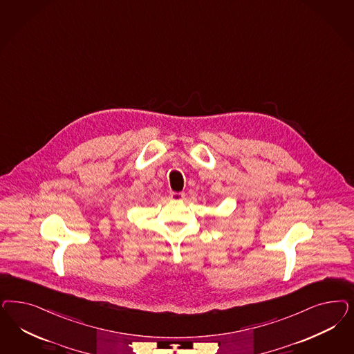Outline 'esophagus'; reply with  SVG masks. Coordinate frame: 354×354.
Here are the masks:
<instances>
[{"label":"esophagus","instance_id":"1","mask_svg":"<svg viewBox=\"0 0 354 354\" xmlns=\"http://www.w3.org/2000/svg\"><path fill=\"white\" fill-rule=\"evenodd\" d=\"M169 198L171 201H183L185 198V193H176V192H171L169 193Z\"/></svg>","mask_w":354,"mask_h":354}]
</instances>
